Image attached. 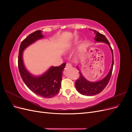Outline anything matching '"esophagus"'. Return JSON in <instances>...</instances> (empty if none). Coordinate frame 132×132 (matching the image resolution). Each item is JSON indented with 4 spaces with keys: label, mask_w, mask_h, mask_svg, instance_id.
Masks as SVG:
<instances>
[{
    "label": "esophagus",
    "mask_w": 132,
    "mask_h": 132,
    "mask_svg": "<svg viewBox=\"0 0 132 132\" xmlns=\"http://www.w3.org/2000/svg\"><path fill=\"white\" fill-rule=\"evenodd\" d=\"M66 67H72V65H71L70 63H67Z\"/></svg>",
    "instance_id": "1"
}]
</instances>
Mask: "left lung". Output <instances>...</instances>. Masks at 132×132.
<instances>
[{
	"label": "left lung",
	"mask_w": 132,
	"mask_h": 132,
	"mask_svg": "<svg viewBox=\"0 0 132 132\" xmlns=\"http://www.w3.org/2000/svg\"><path fill=\"white\" fill-rule=\"evenodd\" d=\"M90 30L93 31L96 35V36L94 38L95 42H104L107 43V45H109L111 50L112 54V65L109 73H108V74L104 78L98 81L91 82L87 80L84 78V77L82 75L81 72H79L80 77L75 82V87L77 91L80 94L85 96L96 95L100 93L101 92H102L103 90L105 88L111 78L114 63L113 51L112 49L109 41L107 40V39L105 36V35L100 34L96 30L91 29ZM77 68L79 69L78 67Z\"/></svg>",
	"instance_id": "1"
}]
</instances>
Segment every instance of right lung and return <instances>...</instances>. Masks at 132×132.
I'll list each match as a JSON object with an SVG mask.
<instances>
[{
    "instance_id": "right-lung-1",
    "label": "right lung",
    "mask_w": 132,
    "mask_h": 132,
    "mask_svg": "<svg viewBox=\"0 0 132 132\" xmlns=\"http://www.w3.org/2000/svg\"><path fill=\"white\" fill-rule=\"evenodd\" d=\"M41 30L31 34L21 42L20 46L18 68L22 79L32 91L44 98H51L56 95L61 86L63 70L65 63L58 67H51L43 74L36 77L27 70L22 59L23 51L32 43L43 37Z\"/></svg>"
}]
</instances>
